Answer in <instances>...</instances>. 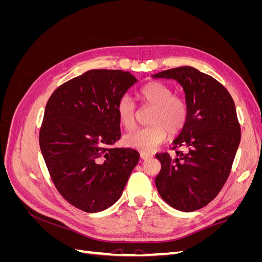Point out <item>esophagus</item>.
Segmentation results:
<instances>
[{
	"label": "esophagus",
	"mask_w": 262,
	"mask_h": 262,
	"mask_svg": "<svg viewBox=\"0 0 262 262\" xmlns=\"http://www.w3.org/2000/svg\"><path fill=\"white\" fill-rule=\"evenodd\" d=\"M140 157H141V160L146 161V160H148V158L153 157V155L149 154V153H146V152H141V153H140Z\"/></svg>",
	"instance_id": "1"
}]
</instances>
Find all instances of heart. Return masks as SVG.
I'll return each instance as SVG.
<instances>
[{"mask_svg": "<svg viewBox=\"0 0 262 262\" xmlns=\"http://www.w3.org/2000/svg\"><path fill=\"white\" fill-rule=\"evenodd\" d=\"M144 104L153 107L149 115L150 125L126 134L123 138L125 146L150 153L167 138V134L179 133L188 120L187 102L175 96L172 90L160 82H150L142 87L140 92ZM119 121L126 130L136 125L137 112L132 99L123 95L117 102Z\"/></svg>", "mask_w": 262, "mask_h": 262, "instance_id": "heart-1", "label": "heart"}]
</instances>
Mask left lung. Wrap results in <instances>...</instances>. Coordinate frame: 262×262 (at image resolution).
<instances>
[{
  "mask_svg": "<svg viewBox=\"0 0 262 262\" xmlns=\"http://www.w3.org/2000/svg\"><path fill=\"white\" fill-rule=\"evenodd\" d=\"M177 81L185 92L188 120L173 148L176 156L157 154L162 169L155 179L158 193L170 207L192 212L205 207L221 191L239 146L241 126L234 100L225 87L192 67L152 75Z\"/></svg>",
  "mask_w": 262,
  "mask_h": 262,
  "instance_id": "8db88e82",
  "label": "left lung"
}]
</instances>
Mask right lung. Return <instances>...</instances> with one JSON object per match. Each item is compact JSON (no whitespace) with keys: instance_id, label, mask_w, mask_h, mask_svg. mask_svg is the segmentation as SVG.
Wrapping results in <instances>:
<instances>
[{"instance_id":"1","label":"right lung","mask_w":262,"mask_h":262,"mask_svg":"<svg viewBox=\"0 0 262 262\" xmlns=\"http://www.w3.org/2000/svg\"><path fill=\"white\" fill-rule=\"evenodd\" d=\"M138 82L120 70H91L62 84L47 102L39 144L58 191L85 212L121 196L140 154L108 147L120 139L117 102Z\"/></svg>"}]
</instances>
